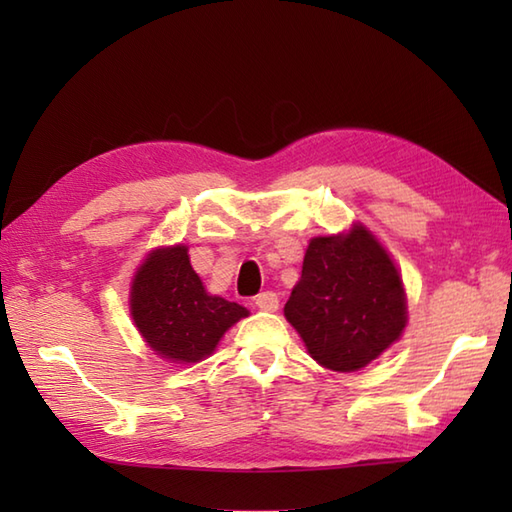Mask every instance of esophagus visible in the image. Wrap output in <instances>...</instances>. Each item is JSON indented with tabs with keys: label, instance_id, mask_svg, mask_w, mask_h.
<instances>
[{
	"label": "esophagus",
	"instance_id": "esophagus-1",
	"mask_svg": "<svg viewBox=\"0 0 512 512\" xmlns=\"http://www.w3.org/2000/svg\"><path fill=\"white\" fill-rule=\"evenodd\" d=\"M255 306H257L259 310H264V312H275V310L279 308L277 292H273V290L259 292V295L255 297Z\"/></svg>",
	"mask_w": 512,
	"mask_h": 512
}]
</instances>
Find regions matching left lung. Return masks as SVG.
Wrapping results in <instances>:
<instances>
[{"label":"left lung","instance_id":"1","mask_svg":"<svg viewBox=\"0 0 512 512\" xmlns=\"http://www.w3.org/2000/svg\"><path fill=\"white\" fill-rule=\"evenodd\" d=\"M310 356L334 372H356L398 341L405 290L385 248L363 226L314 237L284 308Z\"/></svg>","mask_w":512,"mask_h":512}]
</instances>
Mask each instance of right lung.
I'll use <instances>...</instances> for the list:
<instances>
[{"mask_svg": "<svg viewBox=\"0 0 512 512\" xmlns=\"http://www.w3.org/2000/svg\"><path fill=\"white\" fill-rule=\"evenodd\" d=\"M248 310L204 290L187 246L160 248L140 266L132 286L138 332L162 358L198 363Z\"/></svg>", "mask_w": 512, "mask_h": 512, "instance_id": "right-lung-1", "label": "right lung"}]
</instances>
